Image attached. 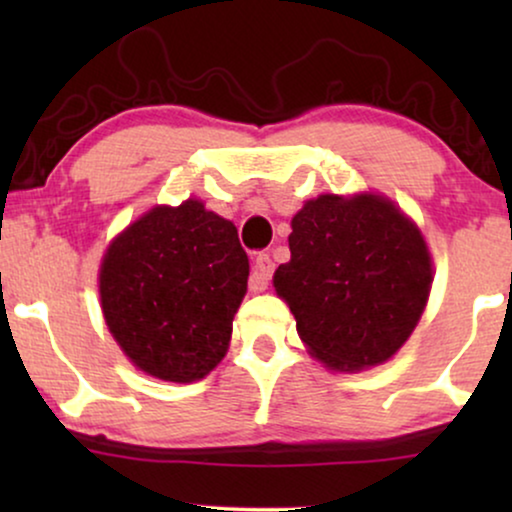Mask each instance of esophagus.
<instances>
[{
    "label": "esophagus",
    "mask_w": 512,
    "mask_h": 512,
    "mask_svg": "<svg viewBox=\"0 0 512 512\" xmlns=\"http://www.w3.org/2000/svg\"><path fill=\"white\" fill-rule=\"evenodd\" d=\"M272 272H275V263H272L270 254H265V251H261V254L256 256L254 272H251V279H249L251 291H265V289H268V282H270Z\"/></svg>",
    "instance_id": "esophagus-1"
}]
</instances>
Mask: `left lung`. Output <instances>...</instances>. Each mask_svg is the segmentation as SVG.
<instances>
[{
    "label": "left lung",
    "instance_id": "obj_1",
    "mask_svg": "<svg viewBox=\"0 0 512 512\" xmlns=\"http://www.w3.org/2000/svg\"><path fill=\"white\" fill-rule=\"evenodd\" d=\"M291 261L275 289L298 335L331 368L387 361L410 338L431 291L419 230L380 195H319L291 221Z\"/></svg>",
    "mask_w": 512,
    "mask_h": 512
}]
</instances>
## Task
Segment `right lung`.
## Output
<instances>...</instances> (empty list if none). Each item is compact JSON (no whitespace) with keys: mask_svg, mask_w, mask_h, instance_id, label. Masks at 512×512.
Here are the masks:
<instances>
[{"mask_svg":"<svg viewBox=\"0 0 512 512\" xmlns=\"http://www.w3.org/2000/svg\"><path fill=\"white\" fill-rule=\"evenodd\" d=\"M249 258L230 221L198 200L156 207L116 237L102 312L128 359L160 380H202L226 354Z\"/></svg>","mask_w":512,"mask_h":512,"instance_id":"right-lung-1","label":"right lung"}]
</instances>
